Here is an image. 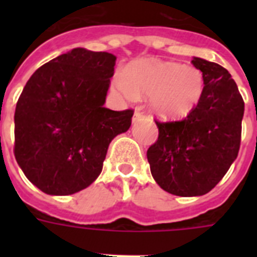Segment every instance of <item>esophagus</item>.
Listing matches in <instances>:
<instances>
[{"label":"esophagus","mask_w":257,"mask_h":257,"mask_svg":"<svg viewBox=\"0 0 257 257\" xmlns=\"http://www.w3.org/2000/svg\"><path fill=\"white\" fill-rule=\"evenodd\" d=\"M144 117H145V113L141 110V108L137 106L136 110H135V114H133V122H136V121L139 120H143Z\"/></svg>","instance_id":"1"}]
</instances>
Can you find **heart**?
Returning <instances> with one entry per match:
<instances>
[{
	"label": "heart",
	"instance_id": "heart-1",
	"mask_svg": "<svg viewBox=\"0 0 257 257\" xmlns=\"http://www.w3.org/2000/svg\"><path fill=\"white\" fill-rule=\"evenodd\" d=\"M117 88L129 98L149 94V104L161 117L187 116L204 92V76L177 62L141 61L121 73Z\"/></svg>",
	"mask_w": 257,
	"mask_h": 257
}]
</instances>
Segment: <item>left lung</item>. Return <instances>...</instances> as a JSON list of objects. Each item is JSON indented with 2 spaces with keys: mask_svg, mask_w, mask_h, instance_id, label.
<instances>
[{
  "mask_svg": "<svg viewBox=\"0 0 257 257\" xmlns=\"http://www.w3.org/2000/svg\"><path fill=\"white\" fill-rule=\"evenodd\" d=\"M204 76L199 104L179 121L156 120L159 137L147 152L156 183L172 195H205L236 160L241 141L244 101L228 70L193 57Z\"/></svg>",
  "mask_w": 257,
  "mask_h": 257,
  "instance_id": "left-lung-1",
  "label": "left lung"
}]
</instances>
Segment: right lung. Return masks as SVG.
<instances>
[{"label": "right lung", "mask_w": 257, "mask_h": 257, "mask_svg": "<svg viewBox=\"0 0 257 257\" xmlns=\"http://www.w3.org/2000/svg\"><path fill=\"white\" fill-rule=\"evenodd\" d=\"M116 56L76 48L38 68L14 113V156L48 195H73L102 171L110 141L132 124V109L110 110L105 97Z\"/></svg>", "instance_id": "add662e5"}]
</instances>
